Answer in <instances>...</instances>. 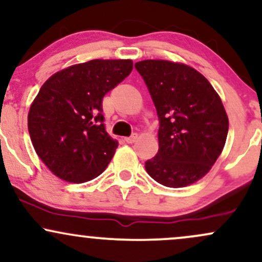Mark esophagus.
Segmentation results:
<instances>
[{
  "mask_svg": "<svg viewBox=\"0 0 262 262\" xmlns=\"http://www.w3.org/2000/svg\"><path fill=\"white\" fill-rule=\"evenodd\" d=\"M138 139V134L137 133H134L133 135H130V137H128V138H125V141H127V143L128 144H133L134 143V141L135 140H137Z\"/></svg>",
  "mask_w": 262,
  "mask_h": 262,
  "instance_id": "esophagus-1",
  "label": "esophagus"
}]
</instances>
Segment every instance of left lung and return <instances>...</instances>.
<instances>
[{"mask_svg":"<svg viewBox=\"0 0 262 262\" xmlns=\"http://www.w3.org/2000/svg\"><path fill=\"white\" fill-rule=\"evenodd\" d=\"M151 95L160 128L159 151L146 172L166 187L197 182L212 169L227 140L229 121L209 81L191 66L169 60L135 64Z\"/></svg>","mask_w":262,"mask_h":262,"instance_id":"1","label":"left lung"}]
</instances>
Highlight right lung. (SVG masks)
Segmentation results:
<instances>
[{"instance_id": "add662e5", "label": "right lung", "mask_w": 262, "mask_h": 262, "mask_svg": "<svg viewBox=\"0 0 262 262\" xmlns=\"http://www.w3.org/2000/svg\"><path fill=\"white\" fill-rule=\"evenodd\" d=\"M133 70L132 60H90L49 77L28 113V132L40 160L64 181L82 183L100 176L118 141L102 116L104 95Z\"/></svg>"}]
</instances>
